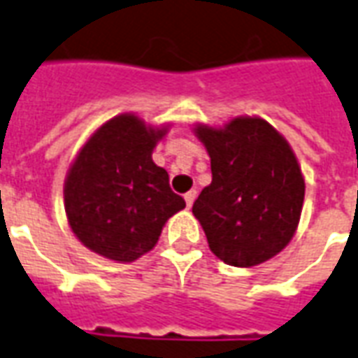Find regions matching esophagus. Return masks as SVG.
Wrapping results in <instances>:
<instances>
[{
  "mask_svg": "<svg viewBox=\"0 0 358 358\" xmlns=\"http://www.w3.org/2000/svg\"><path fill=\"white\" fill-rule=\"evenodd\" d=\"M195 197H197V192H195V189H189V192H187V194L184 195V199H186L187 207H192V205H194Z\"/></svg>",
  "mask_w": 358,
  "mask_h": 358,
  "instance_id": "esophagus-1",
  "label": "esophagus"
}]
</instances>
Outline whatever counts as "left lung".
Returning <instances> with one entry per match:
<instances>
[{"instance_id":"1","label":"left lung","mask_w":358,"mask_h":358,"mask_svg":"<svg viewBox=\"0 0 358 358\" xmlns=\"http://www.w3.org/2000/svg\"><path fill=\"white\" fill-rule=\"evenodd\" d=\"M194 132L210 157L213 182L192 209L210 251L240 268L278 255L299 226L305 199L292 145L261 117L195 124Z\"/></svg>"}]
</instances>
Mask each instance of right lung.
Masks as SVG:
<instances>
[{"label": "right lung", "mask_w": 358, "mask_h": 358, "mask_svg": "<svg viewBox=\"0 0 358 358\" xmlns=\"http://www.w3.org/2000/svg\"><path fill=\"white\" fill-rule=\"evenodd\" d=\"M171 124L151 126L134 113L101 124L74 157L65 178V213L74 236L115 263L155 248L166 220L186 207L153 163Z\"/></svg>", "instance_id": "right-lung-1"}]
</instances>
